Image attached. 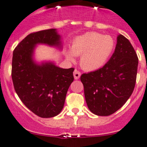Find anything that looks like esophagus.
I'll return each mask as SVG.
<instances>
[{"label": "esophagus", "instance_id": "34e87169", "mask_svg": "<svg viewBox=\"0 0 147 147\" xmlns=\"http://www.w3.org/2000/svg\"><path fill=\"white\" fill-rule=\"evenodd\" d=\"M80 75H81V73H80L79 71L77 70V69H75V71H74L73 72V75H74V78H75V80H78V79L80 78Z\"/></svg>", "mask_w": 147, "mask_h": 147}]
</instances>
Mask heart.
Here are the masks:
<instances>
[{"label": "heart", "mask_w": 147, "mask_h": 147, "mask_svg": "<svg viewBox=\"0 0 147 147\" xmlns=\"http://www.w3.org/2000/svg\"><path fill=\"white\" fill-rule=\"evenodd\" d=\"M115 47V42L109 35H103L96 32H88L74 39L71 51H65L69 61L80 57L82 69L88 72L99 69L106 64Z\"/></svg>", "instance_id": "b5f03b06"}]
</instances>
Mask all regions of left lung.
Returning <instances> with one entry per match:
<instances>
[{"instance_id":"left-lung-1","label":"left lung","mask_w":147,"mask_h":147,"mask_svg":"<svg viewBox=\"0 0 147 147\" xmlns=\"http://www.w3.org/2000/svg\"><path fill=\"white\" fill-rule=\"evenodd\" d=\"M138 64V57L130 41L119 35L109 61L99 69L80 76L90 112L108 116L125 105L135 87Z\"/></svg>"}]
</instances>
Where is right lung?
<instances>
[{
  "label": "right lung",
  "mask_w": 147,
  "mask_h": 147,
  "mask_svg": "<svg viewBox=\"0 0 147 147\" xmlns=\"http://www.w3.org/2000/svg\"><path fill=\"white\" fill-rule=\"evenodd\" d=\"M60 38L56 29L32 32L13 52L11 77L15 91L30 110L43 118L57 116L62 110L75 69H62L52 62L37 64L32 58L34 49L40 43L61 47Z\"/></svg>",
  "instance_id": "right-lung-1"
}]
</instances>
